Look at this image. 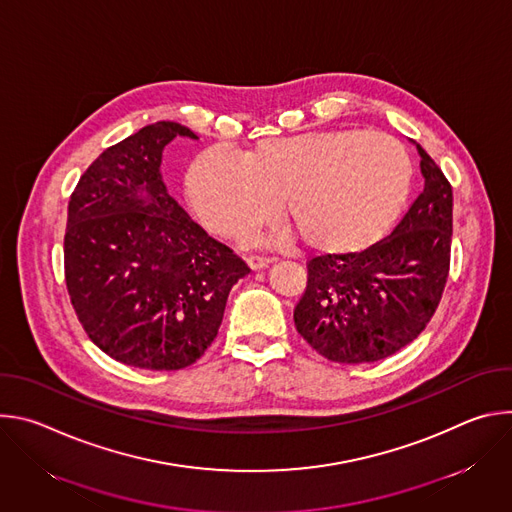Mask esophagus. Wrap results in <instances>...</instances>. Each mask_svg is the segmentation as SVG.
Here are the masks:
<instances>
[{"label":"esophagus","mask_w":512,"mask_h":512,"mask_svg":"<svg viewBox=\"0 0 512 512\" xmlns=\"http://www.w3.org/2000/svg\"><path fill=\"white\" fill-rule=\"evenodd\" d=\"M247 263L251 269H263L269 265V257H263V255H249L247 257Z\"/></svg>","instance_id":"34e87169"}]
</instances>
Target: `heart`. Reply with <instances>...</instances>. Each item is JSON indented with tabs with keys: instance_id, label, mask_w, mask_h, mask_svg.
<instances>
[{
	"instance_id": "heart-1",
	"label": "heart",
	"mask_w": 512,
	"mask_h": 512,
	"mask_svg": "<svg viewBox=\"0 0 512 512\" xmlns=\"http://www.w3.org/2000/svg\"><path fill=\"white\" fill-rule=\"evenodd\" d=\"M411 178V158L395 137L334 129L261 139L241 158L206 152L188 172V196L200 221L229 239L267 223L279 196L308 247L348 253L393 225Z\"/></svg>"
}]
</instances>
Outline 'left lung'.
Segmentation results:
<instances>
[{
	"instance_id": "left-lung-1",
	"label": "left lung",
	"mask_w": 512,
	"mask_h": 512,
	"mask_svg": "<svg viewBox=\"0 0 512 512\" xmlns=\"http://www.w3.org/2000/svg\"><path fill=\"white\" fill-rule=\"evenodd\" d=\"M421 156L423 192L369 249L318 255L294 310L302 338L332 362H375L413 342L442 300L452 251V184Z\"/></svg>"
}]
</instances>
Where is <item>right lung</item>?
Segmentation results:
<instances>
[{"label":"right lung","mask_w":512,"mask_h":512,"mask_svg":"<svg viewBox=\"0 0 512 512\" xmlns=\"http://www.w3.org/2000/svg\"><path fill=\"white\" fill-rule=\"evenodd\" d=\"M176 135L198 139L158 121L107 148L72 190L64 231V281L81 326L107 356L148 371L194 364L251 271L166 192L162 150Z\"/></svg>","instance_id":"obj_1"}]
</instances>
